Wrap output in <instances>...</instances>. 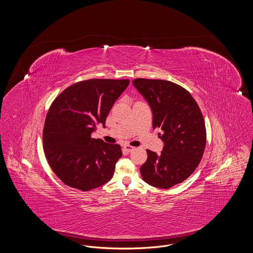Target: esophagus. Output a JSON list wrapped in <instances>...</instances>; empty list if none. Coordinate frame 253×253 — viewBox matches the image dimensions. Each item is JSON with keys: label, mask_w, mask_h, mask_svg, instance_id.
<instances>
[{"label": "esophagus", "mask_w": 253, "mask_h": 253, "mask_svg": "<svg viewBox=\"0 0 253 253\" xmlns=\"http://www.w3.org/2000/svg\"><path fill=\"white\" fill-rule=\"evenodd\" d=\"M123 148H124V150H125L126 152H128V153H131V152H132V151L134 150V147H132L131 145H124Z\"/></svg>", "instance_id": "obj_1"}]
</instances>
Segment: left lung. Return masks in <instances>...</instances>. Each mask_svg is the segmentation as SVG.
<instances>
[{
	"mask_svg": "<svg viewBox=\"0 0 253 253\" xmlns=\"http://www.w3.org/2000/svg\"><path fill=\"white\" fill-rule=\"evenodd\" d=\"M132 84L151 106L153 128L163 131V151L157 155L147 150V160L140 167L142 179L151 186L169 189L190 177L201 161L207 140L203 115L180 85L140 78Z\"/></svg>",
	"mask_w": 253,
	"mask_h": 253,
	"instance_id": "8db88e82",
	"label": "left lung"
}]
</instances>
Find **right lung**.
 <instances>
[{
    "label": "right lung",
    "instance_id": "obj_1",
    "mask_svg": "<svg viewBox=\"0 0 253 253\" xmlns=\"http://www.w3.org/2000/svg\"><path fill=\"white\" fill-rule=\"evenodd\" d=\"M130 81L92 79L67 87L52 102L42 143L49 166L65 185L88 192L108 182L122 156L121 146L91 137L105 124L115 101Z\"/></svg>",
    "mask_w": 253,
    "mask_h": 253
}]
</instances>
